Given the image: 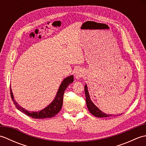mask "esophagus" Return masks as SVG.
Segmentation results:
<instances>
[{"label": "esophagus", "instance_id": "34e87169", "mask_svg": "<svg viewBox=\"0 0 146 146\" xmlns=\"http://www.w3.org/2000/svg\"><path fill=\"white\" fill-rule=\"evenodd\" d=\"M84 75V72H83V71L79 68V69H77L75 72V77L76 79H80V78H82V77Z\"/></svg>", "mask_w": 146, "mask_h": 146}]
</instances>
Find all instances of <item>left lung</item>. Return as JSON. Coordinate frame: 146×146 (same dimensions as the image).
Wrapping results in <instances>:
<instances>
[{
    "mask_svg": "<svg viewBox=\"0 0 146 146\" xmlns=\"http://www.w3.org/2000/svg\"><path fill=\"white\" fill-rule=\"evenodd\" d=\"M85 96H86V104L87 105L88 109L90 111L92 115H94V116L97 117H111V116H115V115H111V114H107L103 111H101L99 108L96 106V105L93 103L90 97V94L88 90V86L87 85H85ZM122 113H120L119 115H122Z\"/></svg>",
    "mask_w": 146,
    "mask_h": 146,
    "instance_id": "8db88e82",
    "label": "left lung"
}]
</instances>
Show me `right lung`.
Returning <instances> with one entry per match:
<instances>
[{"label":"right lung","instance_id":"right-lung-1","mask_svg":"<svg viewBox=\"0 0 146 146\" xmlns=\"http://www.w3.org/2000/svg\"><path fill=\"white\" fill-rule=\"evenodd\" d=\"M73 75H71L65 78L63 82H61L60 87L58 88L57 94L56 95L54 99L51 103L48 105L47 107L43 108L41 110L38 111H31L26 110L20 106L17 102H16L14 98V95L12 94L11 86V95L14 105L17 109L21 111V112L26 114V115L29 117H31L34 119H45V118H51L55 116L59 111L61 109L62 105H63V95L65 90L68 87L70 83L73 82Z\"/></svg>","mask_w":146,"mask_h":146}]
</instances>
